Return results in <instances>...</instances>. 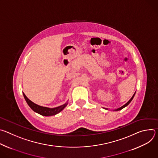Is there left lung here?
I'll use <instances>...</instances> for the list:
<instances>
[{
    "label": "left lung",
    "mask_w": 158,
    "mask_h": 158,
    "mask_svg": "<svg viewBox=\"0 0 158 158\" xmlns=\"http://www.w3.org/2000/svg\"><path fill=\"white\" fill-rule=\"evenodd\" d=\"M135 94H136V92L134 93V94H133V96H132V98L124 104V105H123V106H121V107H119V108H118V109H114V110H112L113 111H118V110H121V109H123V108H124V107H126V106H127L129 104V103L132 101V100L133 99V98H134V95H135ZM104 109H106V110H108V109H107V108H104Z\"/></svg>",
    "instance_id": "left-lung-1"
}]
</instances>
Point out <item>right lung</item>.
I'll list each match as a JSON object with an SVG mask.
<instances>
[{"mask_svg":"<svg viewBox=\"0 0 158 158\" xmlns=\"http://www.w3.org/2000/svg\"><path fill=\"white\" fill-rule=\"evenodd\" d=\"M23 96L25 98L26 101L27 102V104L29 105V106L37 113L44 116H54L57 114L58 113H59L60 112H61L68 104V101H67L65 104L59 106L58 107H53V108H50V107H44V106H41L39 105H37L36 104H35L34 102H33L32 101H31V100H29L27 96L25 95V94L23 93Z\"/></svg>","mask_w":158,"mask_h":158,"instance_id":"1","label":"right lung"}]
</instances>
